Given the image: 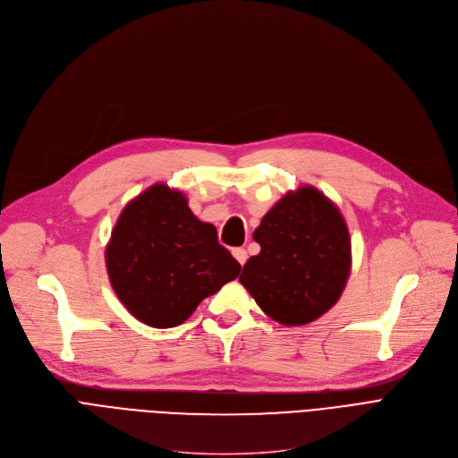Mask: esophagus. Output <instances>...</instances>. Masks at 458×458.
Returning a JSON list of instances; mask_svg holds the SVG:
<instances>
[{
	"mask_svg": "<svg viewBox=\"0 0 458 458\" xmlns=\"http://www.w3.org/2000/svg\"><path fill=\"white\" fill-rule=\"evenodd\" d=\"M232 254H233V258L237 259V263H239L241 267L245 265V261H247V250H245V249H233Z\"/></svg>",
	"mask_w": 458,
	"mask_h": 458,
	"instance_id": "esophagus-1",
	"label": "esophagus"
}]
</instances>
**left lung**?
Wrapping results in <instances>:
<instances>
[{"mask_svg":"<svg viewBox=\"0 0 458 458\" xmlns=\"http://www.w3.org/2000/svg\"><path fill=\"white\" fill-rule=\"evenodd\" d=\"M259 254L239 276L258 306L284 326H303L341 298L352 268V245L339 208L313 186L289 191L254 232Z\"/></svg>","mask_w":458,"mask_h":458,"instance_id":"obj_1","label":"left lung"}]
</instances>
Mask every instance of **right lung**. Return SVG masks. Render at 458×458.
<instances>
[{
  "label": "right lung",
  "mask_w": 458,
  "mask_h": 458,
  "mask_svg": "<svg viewBox=\"0 0 458 458\" xmlns=\"http://www.w3.org/2000/svg\"><path fill=\"white\" fill-rule=\"evenodd\" d=\"M114 293L150 327H174L239 276L241 265L199 221L178 190L155 184L132 199L105 250Z\"/></svg>",
  "instance_id": "right-lung-1"
}]
</instances>
